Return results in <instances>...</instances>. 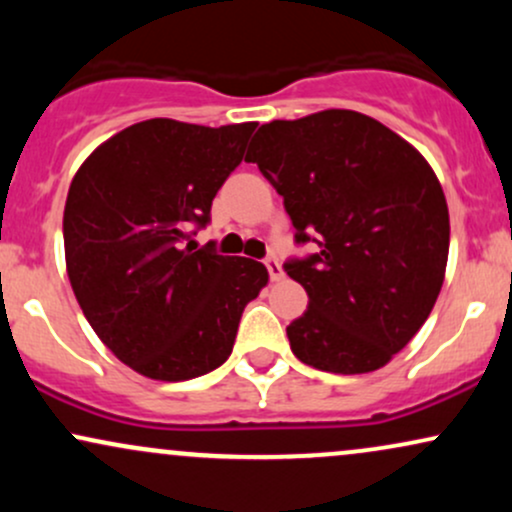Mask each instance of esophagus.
Here are the masks:
<instances>
[{"instance_id": "1", "label": "esophagus", "mask_w": 512, "mask_h": 512, "mask_svg": "<svg viewBox=\"0 0 512 512\" xmlns=\"http://www.w3.org/2000/svg\"><path fill=\"white\" fill-rule=\"evenodd\" d=\"M264 264H267L269 279H272V281L284 279V269H281V264H279V260H276V257H267V260H264Z\"/></svg>"}]
</instances>
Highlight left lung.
Segmentation results:
<instances>
[{
    "mask_svg": "<svg viewBox=\"0 0 512 512\" xmlns=\"http://www.w3.org/2000/svg\"><path fill=\"white\" fill-rule=\"evenodd\" d=\"M245 161L284 197L296 243L317 245L284 264L308 293L286 327L293 354L339 375L383 368L421 330L445 279L450 216L433 168L356 110L267 122Z\"/></svg>",
    "mask_w": 512,
    "mask_h": 512,
    "instance_id": "obj_1",
    "label": "left lung"
}]
</instances>
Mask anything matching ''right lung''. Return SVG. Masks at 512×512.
<instances>
[{"instance_id":"add662e5","label":"right lung","mask_w":512,"mask_h":512,"mask_svg":"<svg viewBox=\"0 0 512 512\" xmlns=\"http://www.w3.org/2000/svg\"><path fill=\"white\" fill-rule=\"evenodd\" d=\"M255 127L137 122L98 146L69 185L74 296L101 342L146 378L180 383L219 368L245 305L267 286L262 262L185 245L190 226L209 223Z\"/></svg>"}]
</instances>
